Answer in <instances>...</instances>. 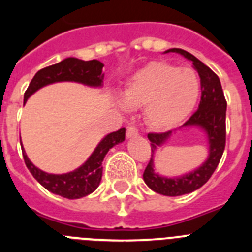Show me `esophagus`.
Segmentation results:
<instances>
[{
	"label": "esophagus",
	"instance_id": "34e87169",
	"mask_svg": "<svg viewBox=\"0 0 252 252\" xmlns=\"http://www.w3.org/2000/svg\"><path fill=\"white\" fill-rule=\"evenodd\" d=\"M139 132H137V128L135 126H128L127 130H126V136L127 137H133V136H137Z\"/></svg>",
	"mask_w": 252,
	"mask_h": 252
}]
</instances>
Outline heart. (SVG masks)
Here are the masks:
<instances>
[{
	"label": "heart",
	"mask_w": 252,
	"mask_h": 252,
	"mask_svg": "<svg viewBox=\"0 0 252 252\" xmlns=\"http://www.w3.org/2000/svg\"><path fill=\"white\" fill-rule=\"evenodd\" d=\"M199 91L194 70L151 62L128 79L122 94L128 106H144L142 119L149 127L168 130L192 112Z\"/></svg>",
	"instance_id": "heart-1"
}]
</instances>
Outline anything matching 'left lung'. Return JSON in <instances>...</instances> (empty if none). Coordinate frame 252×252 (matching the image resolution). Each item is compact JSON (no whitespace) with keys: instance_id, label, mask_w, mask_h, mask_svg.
Here are the masks:
<instances>
[{"instance_id":"obj_1","label":"left lung","mask_w":252,"mask_h":252,"mask_svg":"<svg viewBox=\"0 0 252 252\" xmlns=\"http://www.w3.org/2000/svg\"><path fill=\"white\" fill-rule=\"evenodd\" d=\"M178 53L193 63V66L201 78V102L198 110L186 122L187 126H198L206 131L209 145V155L206 161L195 170L178 178H166L154 171V154L170 137L171 131L160 133H149L151 145V158L144 171V180L146 186L154 192L168 197H177L192 193L208 182L221 160L226 146V108L227 102L222 91L221 82L212 69H209L199 59L183 49L173 48L165 53Z\"/></svg>"}]
</instances>
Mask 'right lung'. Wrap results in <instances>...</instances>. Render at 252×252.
Returning a JSON list of instances; mask_svg holds the SVG:
<instances>
[{
    "instance_id": "add662e5",
    "label": "right lung",
    "mask_w": 252,
    "mask_h": 252,
    "mask_svg": "<svg viewBox=\"0 0 252 252\" xmlns=\"http://www.w3.org/2000/svg\"><path fill=\"white\" fill-rule=\"evenodd\" d=\"M102 69H103V64L95 59L84 62L77 58H66L60 63L40 69L29 84L28 90L24 94V102L28 101L29 97L40 90L41 87L55 83V82H78L86 86L101 87L103 82ZM125 132H126L125 128H120L115 132L108 133L99 142L98 146L94 149L92 155L88 158L83 165L66 174H49L37 169L29 160L24 148H21L22 157L32 177L44 188L48 189L49 192L60 195V197L68 198V199H78L94 192L99 186L102 179V170H103L102 161L111 148L124 141Z\"/></svg>"
}]
</instances>
